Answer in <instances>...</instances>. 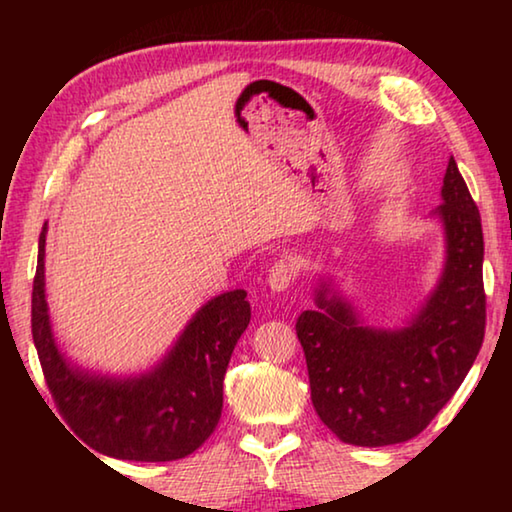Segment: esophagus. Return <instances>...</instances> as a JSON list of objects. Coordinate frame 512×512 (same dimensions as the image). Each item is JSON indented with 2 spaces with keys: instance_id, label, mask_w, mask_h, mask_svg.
Returning <instances> with one entry per match:
<instances>
[{
  "instance_id": "1",
  "label": "esophagus",
  "mask_w": 512,
  "mask_h": 512,
  "mask_svg": "<svg viewBox=\"0 0 512 512\" xmlns=\"http://www.w3.org/2000/svg\"><path fill=\"white\" fill-rule=\"evenodd\" d=\"M293 280H296V264H293L291 259H277L266 277L268 287H271L273 291L289 289Z\"/></svg>"
}]
</instances>
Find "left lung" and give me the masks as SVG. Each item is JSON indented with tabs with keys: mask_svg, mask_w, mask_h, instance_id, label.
I'll use <instances>...</instances> for the list:
<instances>
[{
	"mask_svg": "<svg viewBox=\"0 0 512 512\" xmlns=\"http://www.w3.org/2000/svg\"><path fill=\"white\" fill-rule=\"evenodd\" d=\"M447 257L438 287L402 329L363 325L327 282L298 316L311 402L343 443L384 447L427 429L463 384L485 334L483 230L456 160L443 178Z\"/></svg>",
	"mask_w": 512,
	"mask_h": 512,
	"instance_id": "left-lung-1",
	"label": "left lung"
}]
</instances>
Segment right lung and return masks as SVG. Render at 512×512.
Wrapping results in <instances>:
<instances>
[{"instance_id":"1","label":"right lung","mask_w":512,"mask_h":512,"mask_svg":"<svg viewBox=\"0 0 512 512\" xmlns=\"http://www.w3.org/2000/svg\"><path fill=\"white\" fill-rule=\"evenodd\" d=\"M47 223L38 241L31 332L60 415L94 452L121 461H176L201 447L223 409V377L250 323L246 291H228L196 311L176 345L140 377H101L69 363L51 334L45 298Z\"/></svg>"}]
</instances>
